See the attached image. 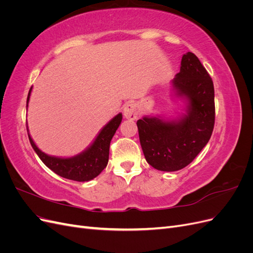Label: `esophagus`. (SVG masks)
Segmentation results:
<instances>
[{
  "mask_svg": "<svg viewBox=\"0 0 253 253\" xmlns=\"http://www.w3.org/2000/svg\"><path fill=\"white\" fill-rule=\"evenodd\" d=\"M138 114H139V109H138V105L135 104V103H127L125 105L124 108V115L126 118L128 119H136L138 117Z\"/></svg>",
  "mask_w": 253,
  "mask_h": 253,
  "instance_id": "1",
  "label": "esophagus"
}]
</instances>
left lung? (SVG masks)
Segmentation results:
<instances>
[{
  "label": "left lung",
  "instance_id": "1",
  "mask_svg": "<svg viewBox=\"0 0 253 253\" xmlns=\"http://www.w3.org/2000/svg\"><path fill=\"white\" fill-rule=\"evenodd\" d=\"M172 84L175 94L187 101L186 113L172 120L145 116L137 121L145 160L166 172L193 162L208 143L215 120L213 81L193 52L182 56Z\"/></svg>",
  "mask_w": 253,
  "mask_h": 253
}]
</instances>
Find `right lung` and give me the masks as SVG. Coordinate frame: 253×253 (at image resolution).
Masks as SVG:
<instances>
[{
    "mask_svg": "<svg viewBox=\"0 0 253 253\" xmlns=\"http://www.w3.org/2000/svg\"><path fill=\"white\" fill-rule=\"evenodd\" d=\"M32 89L33 87H30L27 96L26 108L28 106ZM121 120L122 114L119 113L109 124H106L102 127L101 131L97 135L94 142L86 150H84L78 155L68 158L56 157L45 154L44 152H42L37 147L33 138L30 137L28 133V127L27 133L30 144H32L37 155L40 157L43 164L49 168L52 172H55L63 178L76 181H88L97 177L103 171L106 165H108L110 143L113 136L116 133L119 125L121 124Z\"/></svg>",
    "mask_w": 253,
    "mask_h": 253,
    "instance_id": "add662e5",
    "label": "right lung"
}]
</instances>
